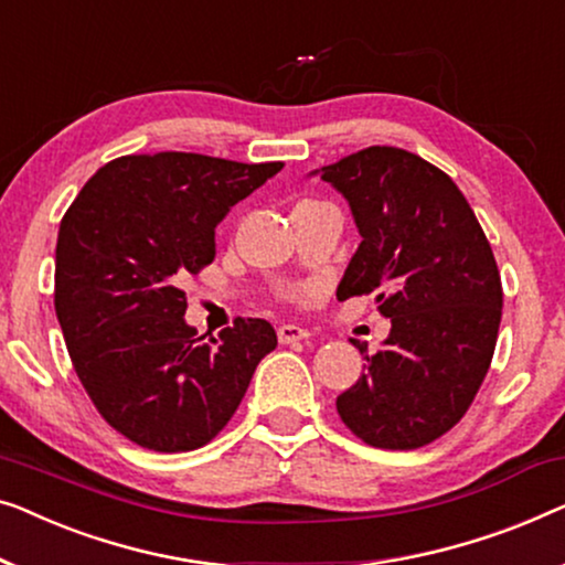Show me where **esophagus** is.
Masks as SVG:
<instances>
[{"instance_id": "esophagus-1", "label": "esophagus", "mask_w": 565, "mask_h": 565, "mask_svg": "<svg viewBox=\"0 0 565 565\" xmlns=\"http://www.w3.org/2000/svg\"><path fill=\"white\" fill-rule=\"evenodd\" d=\"M309 330L299 328V324H281L279 328V343L289 345V343H299V340H307Z\"/></svg>"}]
</instances>
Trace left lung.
Segmentation results:
<instances>
[{
	"instance_id": "left-lung-1",
	"label": "left lung",
	"mask_w": 565,
	"mask_h": 565,
	"mask_svg": "<svg viewBox=\"0 0 565 565\" xmlns=\"http://www.w3.org/2000/svg\"><path fill=\"white\" fill-rule=\"evenodd\" d=\"M343 194L359 227L338 299L376 291L392 320L338 415L376 448L412 450L471 407L502 320V281L483 230L448 173L402 148L371 146L309 173Z\"/></svg>"
}]
</instances>
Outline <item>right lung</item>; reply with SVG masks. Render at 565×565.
Returning <instances> with one entry per match:
<instances>
[{
  "label": "right lung",
  "instance_id": "right-lung-1",
  "mask_svg": "<svg viewBox=\"0 0 565 565\" xmlns=\"http://www.w3.org/2000/svg\"><path fill=\"white\" fill-rule=\"evenodd\" d=\"M284 163L200 153L122 156L86 181L55 243V315L99 415L158 452L210 443L276 348L237 317L204 340L184 320L186 274L214 260V227Z\"/></svg>",
  "mask_w": 565,
  "mask_h": 565
}]
</instances>
